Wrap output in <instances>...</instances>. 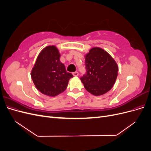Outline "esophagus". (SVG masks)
Wrapping results in <instances>:
<instances>
[{"mask_svg":"<svg viewBox=\"0 0 151 151\" xmlns=\"http://www.w3.org/2000/svg\"><path fill=\"white\" fill-rule=\"evenodd\" d=\"M72 74H73V76H79V73H78V72L76 71L74 72H73Z\"/></svg>","mask_w":151,"mask_h":151,"instance_id":"obj_1","label":"esophagus"}]
</instances>
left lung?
Listing matches in <instances>:
<instances>
[{
	"instance_id": "left-lung-1",
	"label": "left lung",
	"mask_w": 151,
	"mask_h": 151,
	"mask_svg": "<svg viewBox=\"0 0 151 151\" xmlns=\"http://www.w3.org/2000/svg\"><path fill=\"white\" fill-rule=\"evenodd\" d=\"M86 74L81 77L85 89L94 96L103 95L115 84L118 76L116 62L99 47L90 49L85 55Z\"/></svg>"
}]
</instances>
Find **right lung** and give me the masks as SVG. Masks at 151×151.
Returning a JSON list of instances; mask_svg holds the SVG:
<instances>
[{
  "label": "right lung",
  "instance_id": "obj_1",
  "mask_svg": "<svg viewBox=\"0 0 151 151\" xmlns=\"http://www.w3.org/2000/svg\"><path fill=\"white\" fill-rule=\"evenodd\" d=\"M60 57V54L55 46L46 47L39 53L31 72L36 88L48 96H55L63 93L68 81L73 77L71 73L66 71Z\"/></svg>",
  "mask_w": 151,
  "mask_h": 151
}]
</instances>
